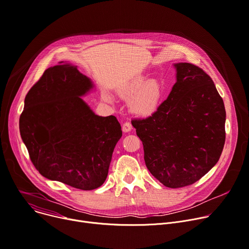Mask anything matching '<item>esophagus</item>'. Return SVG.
<instances>
[{
    "instance_id": "obj_1",
    "label": "esophagus",
    "mask_w": 249,
    "mask_h": 249,
    "mask_svg": "<svg viewBox=\"0 0 249 249\" xmlns=\"http://www.w3.org/2000/svg\"><path fill=\"white\" fill-rule=\"evenodd\" d=\"M131 129H132V126L129 123H124L123 124V131L124 132H129Z\"/></svg>"
}]
</instances>
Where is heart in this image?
<instances>
[{
  "label": "heart",
  "instance_id": "obj_1",
  "mask_svg": "<svg viewBox=\"0 0 249 249\" xmlns=\"http://www.w3.org/2000/svg\"><path fill=\"white\" fill-rule=\"evenodd\" d=\"M118 93L122 99L129 102V110L139 118L152 116L160 107L164 99V88L158 80H148L145 76H139L123 84ZM104 99L111 102L108 93Z\"/></svg>",
  "mask_w": 249,
  "mask_h": 249
}]
</instances>
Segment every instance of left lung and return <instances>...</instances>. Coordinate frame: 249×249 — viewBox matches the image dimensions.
Masks as SVG:
<instances>
[{"label":"left lung","instance_id":"left-lung-1","mask_svg":"<svg viewBox=\"0 0 249 249\" xmlns=\"http://www.w3.org/2000/svg\"><path fill=\"white\" fill-rule=\"evenodd\" d=\"M177 83L160 108L132 126L143 144L147 169L170 188L200 179L218 161L225 142V108L212 78L178 63Z\"/></svg>","mask_w":249,"mask_h":249}]
</instances>
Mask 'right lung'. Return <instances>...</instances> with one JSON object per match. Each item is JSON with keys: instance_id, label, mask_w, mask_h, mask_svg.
I'll list each match as a JSON object with an SVG mask.
<instances>
[{"instance_id": "obj_1", "label": "right lung", "mask_w": 249, "mask_h": 249, "mask_svg": "<svg viewBox=\"0 0 249 249\" xmlns=\"http://www.w3.org/2000/svg\"><path fill=\"white\" fill-rule=\"evenodd\" d=\"M60 64L27 93L21 138L43 177L91 190L107 179L123 131L116 117L97 116L82 99L93 89L91 80L76 66Z\"/></svg>"}]
</instances>
